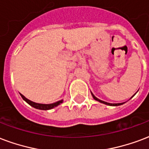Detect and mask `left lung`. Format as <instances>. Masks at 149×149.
<instances>
[{
	"instance_id": "1",
	"label": "left lung",
	"mask_w": 149,
	"mask_h": 149,
	"mask_svg": "<svg viewBox=\"0 0 149 149\" xmlns=\"http://www.w3.org/2000/svg\"><path fill=\"white\" fill-rule=\"evenodd\" d=\"M91 95H92L93 97H94V99L96 100V101H97V102H101V103H103V104H105V105H111V106H118V105H123V103H117V104H112V103H109V102H104V101H102V100L98 99V98H97V97H95V95H93L92 93H91ZM135 95V94H134ZM133 95V96H134ZM132 96V97H133Z\"/></svg>"
}]
</instances>
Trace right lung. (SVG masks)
Returning <instances> with one entry per match:
<instances>
[{
  "label": "right lung",
  "instance_id": "right-lung-1",
  "mask_svg": "<svg viewBox=\"0 0 149 149\" xmlns=\"http://www.w3.org/2000/svg\"><path fill=\"white\" fill-rule=\"evenodd\" d=\"M21 97H22V99L26 101V102L29 104V105H31L32 107L35 108V109H40V110H49L52 109L53 108L56 107L58 105H60L61 103H62L63 100H61V101H58V102H54V103H52V104H39V103H36V102H33L30 101V100L27 99L26 97L23 96L22 95H21Z\"/></svg>",
  "mask_w": 149,
  "mask_h": 149
}]
</instances>
